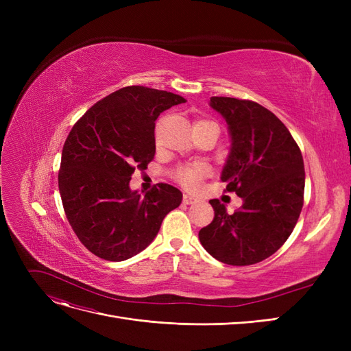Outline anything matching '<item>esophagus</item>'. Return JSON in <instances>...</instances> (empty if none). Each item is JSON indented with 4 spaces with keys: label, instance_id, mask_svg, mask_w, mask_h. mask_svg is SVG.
Segmentation results:
<instances>
[{
    "label": "esophagus",
    "instance_id": "34e87169",
    "mask_svg": "<svg viewBox=\"0 0 351 351\" xmlns=\"http://www.w3.org/2000/svg\"><path fill=\"white\" fill-rule=\"evenodd\" d=\"M196 202H197V197H195L192 195L183 196V204H186V205H193V204H196Z\"/></svg>",
    "mask_w": 351,
    "mask_h": 351
}]
</instances>
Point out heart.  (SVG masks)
Instances as JSON below:
<instances>
[{"mask_svg":"<svg viewBox=\"0 0 351 351\" xmlns=\"http://www.w3.org/2000/svg\"><path fill=\"white\" fill-rule=\"evenodd\" d=\"M200 123H210V121H206V120H197L195 121L193 127L200 124ZM209 173V168L202 164V162H196V164H186V165H180L176 173H174V177L177 182L187 187V189H195L199 186V183L202 182V178H204L206 174Z\"/></svg>","mask_w":351,"mask_h":351,"instance_id":"1","label":"heart"}]
</instances>
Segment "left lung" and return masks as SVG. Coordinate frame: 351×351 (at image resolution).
Returning a JSON list of instances; mask_svg holds the SVG:
<instances>
[{"label": "left lung", "instance_id": "left-lung-1", "mask_svg": "<svg viewBox=\"0 0 351 351\" xmlns=\"http://www.w3.org/2000/svg\"><path fill=\"white\" fill-rule=\"evenodd\" d=\"M210 107L231 136L221 180L243 205L228 214L218 199L209 200L215 217L199 240L219 262L246 267L269 258L293 232L303 208V156L282 121L258 102L212 97Z\"/></svg>", "mask_w": 351, "mask_h": 351}]
</instances>
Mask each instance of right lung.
Here are the masks:
<instances>
[{"label":"right lung","mask_w":351,"mask_h":351,"mask_svg":"<svg viewBox=\"0 0 351 351\" xmlns=\"http://www.w3.org/2000/svg\"><path fill=\"white\" fill-rule=\"evenodd\" d=\"M186 102L180 95L127 86L90 107L73 125L61 154L58 189L66 217L82 244L120 262L146 249L183 193L158 183L143 196L129 183L155 156V121Z\"/></svg>","instance_id":"right-lung-1"}]
</instances>
